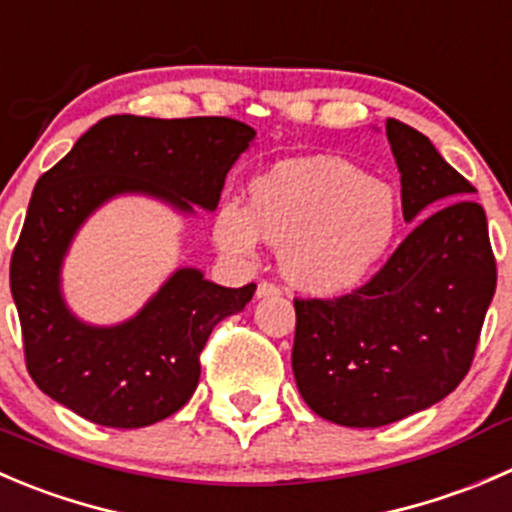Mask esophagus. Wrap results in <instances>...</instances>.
Returning <instances> with one entry per match:
<instances>
[{
	"mask_svg": "<svg viewBox=\"0 0 512 512\" xmlns=\"http://www.w3.org/2000/svg\"><path fill=\"white\" fill-rule=\"evenodd\" d=\"M272 295H280V287H277L275 282L262 280L260 285H257V297H272Z\"/></svg>",
	"mask_w": 512,
	"mask_h": 512,
	"instance_id": "1",
	"label": "esophagus"
}]
</instances>
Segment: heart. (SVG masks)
Wrapping results in <instances>:
<instances>
[{"label": "heart", "instance_id": "obj_1", "mask_svg": "<svg viewBox=\"0 0 512 512\" xmlns=\"http://www.w3.org/2000/svg\"><path fill=\"white\" fill-rule=\"evenodd\" d=\"M260 235L282 245V270L295 285L342 295L388 262L400 235V205L388 185L352 162L295 157L252 180L250 207L227 202L217 212L222 250L250 257Z\"/></svg>", "mask_w": 512, "mask_h": 512}]
</instances>
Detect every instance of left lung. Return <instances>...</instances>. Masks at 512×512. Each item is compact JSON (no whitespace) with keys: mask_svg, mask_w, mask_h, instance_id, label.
I'll return each instance as SVG.
<instances>
[{"mask_svg":"<svg viewBox=\"0 0 512 512\" xmlns=\"http://www.w3.org/2000/svg\"><path fill=\"white\" fill-rule=\"evenodd\" d=\"M403 217L430 212L382 270L332 300H295L292 372L312 413L380 428L453 393L470 370L495 295V257L475 187L433 142L388 119Z\"/></svg>","mask_w":512,"mask_h":512,"instance_id":"1","label":"left lung"}]
</instances>
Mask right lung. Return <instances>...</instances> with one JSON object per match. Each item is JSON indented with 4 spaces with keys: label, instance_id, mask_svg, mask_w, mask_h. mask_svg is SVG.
I'll use <instances>...</instances> for the list:
<instances>
[{
    "label": "right lung",
    "instance_id": "right-lung-1",
    "mask_svg": "<svg viewBox=\"0 0 512 512\" xmlns=\"http://www.w3.org/2000/svg\"><path fill=\"white\" fill-rule=\"evenodd\" d=\"M255 140L230 117L114 114L84 132L37 180L9 265L24 360L37 388L89 423L147 428L170 418L200 382L217 322L245 310L257 285L222 287L177 270L130 320L87 325L62 297V262L89 215L117 195H150L192 215L215 210L225 177Z\"/></svg>",
    "mask_w": 512,
    "mask_h": 512
}]
</instances>
